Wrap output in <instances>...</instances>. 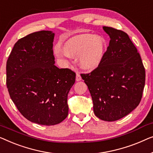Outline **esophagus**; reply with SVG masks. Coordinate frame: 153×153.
Segmentation results:
<instances>
[{
    "label": "esophagus",
    "mask_w": 153,
    "mask_h": 153,
    "mask_svg": "<svg viewBox=\"0 0 153 153\" xmlns=\"http://www.w3.org/2000/svg\"><path fill=\"white\" fill-rule=\"evenodd\" d=\"M76 81H80L81 79H82V77H81V76H80V74H79V73H77L76 74Z\"/></svg>",
    "instance_id": "1"
}]
</instances>
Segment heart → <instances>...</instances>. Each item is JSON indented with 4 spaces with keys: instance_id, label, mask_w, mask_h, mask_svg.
Returning <instances> with one entry per match:
<instances>
[{
    "instance_id": "b5f03b06",
    "label": "heart",
    "mask_w": 153,
    "mask_h": 153,
    "mask_svg": "<svg viewBox=\"0 0 153 153\" xmlns=\"http://www.w3.org/2000/svg\"><path fill=\"white\" fill-rule=\"evenodd\" d=\"M106 43L102 36L93 34H82L73 36L64 44V48L55 46V55L66 62L72 57H79V65L85 71L97 68L104 57Z\"/></svg>"
}]
</instances>
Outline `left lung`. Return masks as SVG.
<instances>
[{"label":"left lung","mask_w":153,"mask_h":153,"mask_svg":"<svg viewBox=\"0 0 153 153\" xmlns=\"http://www.w3.org/2000/svg\"><path fill=\"white\" fill-rule=\"evenodd\" d=\"M110 37L97 68L81 74L94 103V112L105 121H115L138 106L145 85L146 73L139 53L123 31L102 27Z\"/></svg>","instance_id":"8db88e82"}]
</instances>
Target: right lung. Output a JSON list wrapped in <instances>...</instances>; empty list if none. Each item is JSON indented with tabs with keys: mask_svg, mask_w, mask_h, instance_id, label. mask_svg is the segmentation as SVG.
I'll list each match as a JSON object with an SVG mask.
<instances>
[{
	"mask_svg": "<svg viewBox=\"0 0 153 153\" xmlns=\"http://www.w3.org/2000/svg\"><path fill=\"white\" fill-rule=\"evenodd\" d=\"M52 31L36 32L14 44L6 65L10 98L30 121L53 126L67 117L68 94L76 74L55 65Z\"/></svg>",
	"mask_w": 153,
	"mask_h": 153,
	"instance_id": "obj_1",
	"label": "right lung"
}]
</instances>
